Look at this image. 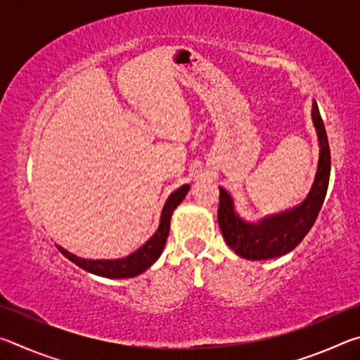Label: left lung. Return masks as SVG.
I'll return each mask as SVG.
<instances>
[{
	"instance_id": "left-lung-1",
	"label": "left lung",
	"mask_w": 360,
	"mask_h": 360,
	"mask_svg": "<svg viewBox=\"0 0 360 360\" xmlns=\"http://www.w3.org/2000/svg\"><path fill=\"white\" fill-rule=\"evenodd\" d=\"M313 122L318 130L321 148L318 173L311 192L300 206L283 214L266 217L259 224H248L241 221L238 214H235L231 197L222 187H219V227L224 240L240 257L265 260L288 254L300 245L318 219L330 179V148H328L324 122L316 103L313 105Z\"/></svg>"
}]
</instances>
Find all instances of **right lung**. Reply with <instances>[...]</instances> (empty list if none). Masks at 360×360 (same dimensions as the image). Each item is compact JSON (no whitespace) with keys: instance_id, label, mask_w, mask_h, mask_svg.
I'll return each instance as SVG.
<instances>
[{"instance_id":"obj_1","label":"right lung","mask_w":360,"mask_h":360,"mask_svg":"<svg viewBox=\"0 0 360 360\" xmlns=\"http://www.w3.org/2000/svg\"><path fill=\"white\" fill-rule=\"evenodd\" d=\"M191 186L184 184L179 187L178 191H174L169 195L165 206H163L162 216H160V225L154 235L146 241V245L130 254L129 257L125 259H117V260H87L76 257L75 254H71L63 249L62 246H57L58 251L62 252L66 259H70L72 264L77 266L84 268L85 271L94 273V275L105 276V278H133L148 270V268L154 264V262L160 257V254L165 248V243L168 238L169 231V219H172L173 211L176 210L182 200H184L186 193L188 192Z\"/></svg>"}]
</instances>
